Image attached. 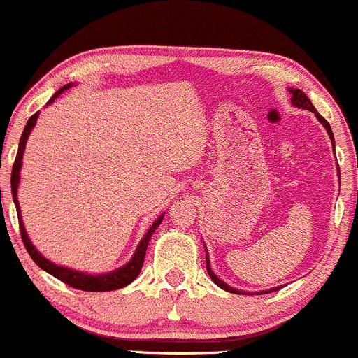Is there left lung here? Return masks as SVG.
Masks as SVG:
<instances>
[{"label": "left lung", "instance_id": "obj_1", "mask_svg": "<svg viewBox=\"0 0 358 358\" xmlns=\"http://www.w3.org/2000/svg\"><path fill=\"white\" fill-rule=\"evenodd\" d=\"M287 90H289V94H291V104H293L294 108H301V109L310 110V113H313L315 116H316V119H318V121L322 122L324 129H327L328 136H330V139H331V145H334V153H335V139H334V133H331V127H330V124H328L327 119H324L323 116H320L318 110H316L315 106L311 104L310 97H308L306 94L303 92V90H299V89H291V87H287ZM338 175H340V170H338ZM203 248H205V245H203ZM205 262H207V273H208V276H210V279H212L213 282H215L217 286L222 287V289H224V291H229V293H236V294H244V293H245V291L234 289V287L229 286L227 282H224V281H222V279H219V278L215 276V273H213V271H212L210 257H208V250H207V248H205ZM278 289H281V286H276V287H273V289H268V291H261V294H264V293H274V291H278ZM245 294H248V293H245Z\"/></svg>", "mask_w": 358, "mask_h": 358}]
</instances>
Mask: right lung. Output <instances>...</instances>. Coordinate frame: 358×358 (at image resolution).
Instances as JSON below:
<instances>
[{
    "mask_svg": "<svg viewBox=\"0 0 358 358\" xmlns=\"http://www.w3.org/2000/svg\"><path fill=\"white\" fill-rule=\"evenodd\" d=\"M72 85H73V82H71V84L64 85V87H60L59 90H57V92L50 97V101L47 102V106H50L52 102L55 101L62 92H64V90L71 89ZM38 114L40 113L34 114V116L28 119L27 126H24L22 138H20L18 153H16L13 171H11V195H13V202H15V207H16V213H18L20 232H22V239H23L24 248H27L28 254H30V257L34 259L35 264L38 266V268H42L43 271H47V273L52 274L53 278L60 279L62 282H65V285L76 287V289L94 291V293H101V291H113V289H119V287H124L127 285H131V282H133L134 279L139 276V273H141L143 262H145V256H146V248H148V244H150L151 236H153L156 229H158L159 224H162V222H163V217H165V213H162V215H159L158 219L153 222V225H151V227L148 229V232L145 234V237H143V239L139 241V244H138L136 250H134L133 257H131L124 266H121V268H117V269H114V271H109V273L90 274V273H84V271L71 269V268H67V266L55 264V262H52L50 259H47L45 256H42V254L38 252V249H36L35 245L31 244L30 237H28L27 229H24L23 220H22V210H20V203H18V187H20V170H22V159H23V153H24V146H27L28 136H30L31 129H34L35 124H36V119H38Z\"/></svg>",
    "mask_w": 358,
    "mask_h": 358,
    "instance_id": "add662e5",
    "label": "right lung"
}]
</instances>
